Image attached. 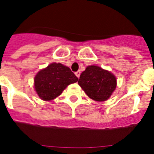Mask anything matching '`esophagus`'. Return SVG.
Instances as JSON below:
<instances>
[{
	"instance_id": "1",
	"label": "esophagus",
	"mask_w": 154,
	"mask_h": 154,
	"mask_svg": "<svg viewBox=\"0 0 154 154\" xmlns=\"http://www.w3.org/2000/svg\"><path fill=\"white\" fill-rule=\"evenodd\" d=\"M75 75L77 76L78 78H79V76H80V74H81V72H80L79 71H77V72H76L75 73Z\"/></svg>"
}]
</instances>
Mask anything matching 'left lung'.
Wrapping results in <instances>:
<instances>
[{
	"mask_svg": "<svg viewBox=\"0 0 154 154\" xmlns=\"http://www.w3.org/2000/svg\"><path fill=\"white\" fill-rule=\"evenodd\" d=\"M79 85L87 96L95 101H106L116 87L112 73L96 65H89L80 75Z\"/></svg>",
	"mask_w": 154,
	"mask_h": 154,
	"instance_id": "1",
	"label": "left lung"
}]
</instances>
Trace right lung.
Instances as JSON below:
<instances>
[{
	"label": "right lung",
	"mask_w": 154,
	"mask_h": 154,
	"mask_svg": "<svg viewBox=\"0 0 154 154\" xmlns=\"http://www.w3.org/2000/svg\"><path fill=\"white\" fill-rule=\"evenodd\" d=\"M78 80L69 67L53 62L39 71L34 81L35 91L41 99L51 101L60 96L68 85Z\"/></svg>",
	"instance_id": "add662e5"
}]
</instances>
